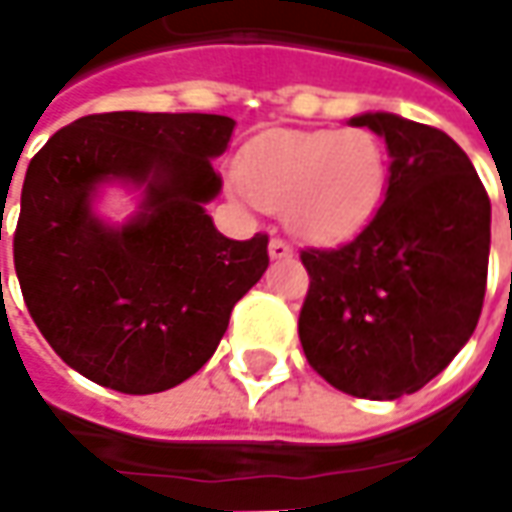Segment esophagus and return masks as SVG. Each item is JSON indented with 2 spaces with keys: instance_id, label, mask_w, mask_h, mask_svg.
Returning a JSON list of instances; mask_svg holds the SVG:
<instances>
[{
  "instance_id": "esophagus-1",
  "label": "esophagus",
  "mask_w": 512,
  "mask_h": 512,
  "mask_svg": "<svg viewBox=\"0 0 512 512\" xmlns=\"http://www.w3.org/2000/svg\"><path fill=\"white\" fill-rule=\"evenodd\" d=\"M268 255H271V260H282V257H293V249H290L288 241H282V238H271V244H268Z\"/></svg>"
}]
</instances>
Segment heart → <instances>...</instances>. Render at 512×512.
<instances>
[{
  "label": "heart",
  "mask_w": 512,
  "mask_h": 512,
  "mask_svg": "<svg viewBox=\"0 0 512 512\" xmlns=\"http://www.w3.org/2000/svg\"><path fill=\"white\" fill-rule=\"evenodd\" d=\"M238 180L257 205H285L293 233L329 241L354 233L376 211L386 186V153L365 128L282 131L246 147Z\"/></svg>",
  "instance_id": "obj_1"
}]
</instances>
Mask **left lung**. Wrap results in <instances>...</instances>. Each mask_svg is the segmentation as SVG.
<instances>
[{"label":"left lung","mask_w":512,"mask_h":512,"mask_svg":"<svg viewBox=\"0 0 512 512\" xmlns=\"http://www.w3.org/2000/svg\"><path fill=\"white\" fill-rule=\"evenodd\" d=\"M384 136V205L334 249H304L310 290L299 340L312 370L345 395L395 400L450 365L480 321L491 200L439 128L389 112L351 117Z\"/></svg>","instance_id":"left-lung-1"}]
</instances>
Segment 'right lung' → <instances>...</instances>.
<instances>
[{
    "instance_id": "1",
    "label": "right lung",
    "mask_w": 512,
    "mask_h": 512,
    "mask_svg": "<svg viewBox=\"0 0 512 512\" xmlns=\"http://www.w3.org/2000/svg\"><path fill=\"white\" fill-rule=\"evenodd\" d=\"M235 120L106 112L60 128L29 161L13 260L27 310L62 362L123 395L183 384L216 351L235 301L268 268V235L233 241L205 213L211 158ZM145 185L123 228L92 211L98 185Z\"/></svg>"
}]
</instances>
